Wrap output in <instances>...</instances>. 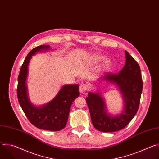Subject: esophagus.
<instances>
[{
	"mask_svg": "<svg viewBox=\"0 0 159 159\" xmlns=\"http://www.w3.org/2000/svg\"><path fill=\"white\" fill-rule=\"evenodd\" d=\"M87 85H86L85 84H84V83L81 84L80 85V86H79V90H80V93H84V92H85L86 90H87Z\"/></svg>",
	"mask_w": 159,
	"mask_h": 159,
	"instance_id": "obj_1",
	"label": "esophagus"
}]
</instances>
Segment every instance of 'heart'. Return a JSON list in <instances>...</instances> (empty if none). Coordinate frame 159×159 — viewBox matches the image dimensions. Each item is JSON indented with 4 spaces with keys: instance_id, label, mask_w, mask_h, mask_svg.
<instances>
[{
    "instance_id": "obj_1",
    "label": "heart",
    "mask_w": 159,
    "mask_h": 159,
    "mask_svg": "<svg viewBox=\"0 0 159 159\" xmlns=\"http://www.w3.org/2000/svg\"><path fill=\"white\" fill-rule=\"evenodd\" d=\"M94 59L96 61H99L103 59V56H102L101 55H96L94 57ZM109 65H110V61L109 60H105L102 63V66L104 68L107 69V68H108L109 66Z\"/></svg>"
}]
</instances>
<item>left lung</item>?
<instances>
[{
	"mask_svg": "<svg viewBox=\"0 0 159 159\" xmlns=\"http://www.w3.org/2000/svg\"><path fill=\"white\" fill-rule=\"evenodd\" d=\"M126 63L119 74L109 73L101 77L118 85L124 100V109L116 116L109 115L99 93L89 92L85 98L93 126L102 132H114L125 128L137 112L143 89L140 67L125 50Z\"/></svg>",
	"mask_w": 159,
	"mask_h": 159,
	"instance_id": "obj_1",
	"label": "left lung"
}]
</instances>
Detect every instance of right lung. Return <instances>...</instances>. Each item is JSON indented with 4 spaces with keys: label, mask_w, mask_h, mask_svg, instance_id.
Segmentation results:
<instances>
[{
    "label": "right lung",
    "mask_w": 159,
    "mask_h": 159,
    "mask_svg": "<svg viewBox=\"0 0 159 159\" xmlns=\"http://www.w3.org/2000/svg\"><path fill=\"white\" fill-rule=\"evenodd\" d=\"M47 50H50L49 45H41L28 53L19 74L17 95L22 111L34 126L45 130L60 131L65 127L71 105L80 95L79 85H63L54 99L39 107L30 102L26 85L28 66L31 58L38 52Z\"/></svg>",
    "instance_id": "obj_1"
}]
</instances>
